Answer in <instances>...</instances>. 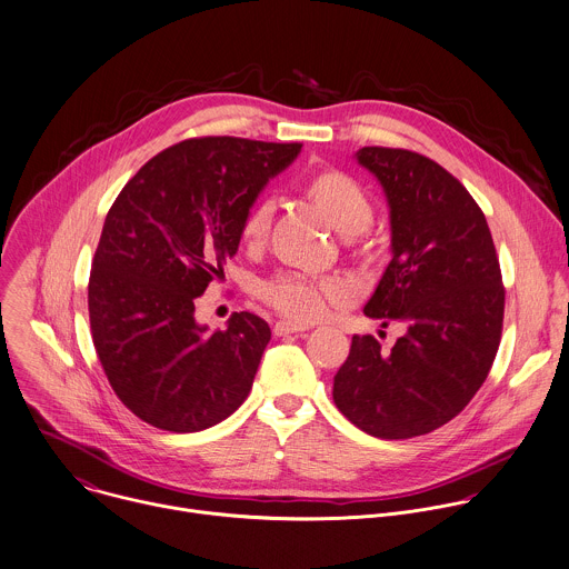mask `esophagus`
<instances>
[{
    "instance_id": "obj_1",
    "label": "esophagus",
    "mask_w": 569,
    "mask_h": 569,
    "mask_svg": "<svg viewBox=\"0 0 569 569\" xmlns=\"http://www.w3.org/2000/svg\"><path fill=\"white\" fill-rule=\"evenodd\" d=\"M305 331H309L307 325H298V322H289V320H280V322H276V327H273V333H276V336L305 333Z\"/></svg>"
}]
</instances>
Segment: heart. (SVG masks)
Masks as SVG:
<instances>
[{"label":"heart","instance_id":"1","mask_svg":"<svg viewBox=\"0 0 569 569\" xmlns=\"http://www.w3.org/2000/svg\"><path fill=\"white\" fill-rule=\"evenodd\" d=\"M309 193L327 211L340 233L356 236L373 220V202L367 190L345 172H325L309 186ZM276 213V198L262 196L247 211L240 236L247 247H260L269 238ZM260 298L282 316L311 322L320 318L329 302L345 300L351 287L340 278H313L300 271H280L258 287Z\"/></svg>","mask_w":569,"mask_h":569}]
</instances>
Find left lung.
<instances>
[{
    "label": "left lung",
    "mask_w": 569,
    "mask_h": 569,
    "mask_svg": "<svg viewBox=\"0 0 569 569\" xmlns=\"http://www.w3.org/2000/svg\"><path fill=\"white\" fill-rule=\"evenodd\" d=\"M356 161L378 179L390 220V262L365 316L403 336L390 351L353 336L333 399L360 430L410 439L457 417L488 378L506 291L486 216L450 172L392 148H362Z\"/></svg>",
    "instance_id": "obj_1"
}]
</instances>
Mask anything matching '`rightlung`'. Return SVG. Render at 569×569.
<instances>
[{
	"label": "right lung",
	"instance_id": "add662e5",
	"mask_svg": "<svg viewBox=\"0 0 569 569\" xmlns=\"http://www.w3.org/2000/svg\"><path fill=\"white\" fill-rule=\"evenodd\" d=\"M300 143L190 139L148 161L110 207L92 260V342L117 397L143 421L198 432L247 399L269 325L233 313L224 331L193 316L236 256L240 227Z\"/></svg>",
	"mask_w": 569,
	"mask_h": 569
}]
</instances>
